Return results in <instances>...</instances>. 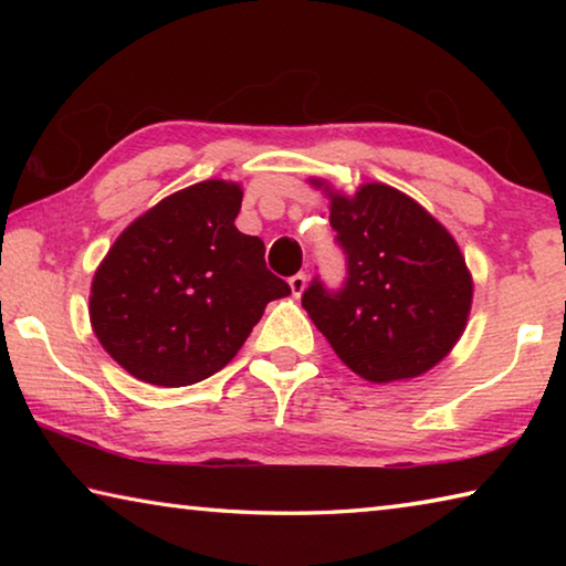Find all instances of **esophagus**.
Wrapping results in <instances>:
<instances>
[{"mask_svg":"<svg viewBox=\"0 0 566 566\" xmlns=\"http://www.w3.org/2000/svg\"><path fill=\"white\" fill-rule=\"evenodd\" d=\"M290 286H292V294L294 296H302V292L306 290V274H294L292 280H290Z\"/></svg>","mask_w":566,"mask_h":566,"instance_id":"obj_1","label":"esophagus"}]
</instances>
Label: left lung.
Listing matches in <instances>:
<instances>
[{
	"instance_id": "8db88e82",
	"label": "left lung",
	"mask_w": 566,
	"mask_h": 566,
	"mask_svg": "<svg viewBox=\"0 0 566 566\" xmlns=\"http://www.w3.org/2000/svg\"><path fill=\"white\" fill-rule=\"evenodd\" d=\"M347 254L344 290L314 280L302 296L337 357L375 385L437 367L467 329L474 282L457 239L405 191L367 181L354 195L312 177Z\"/></svg>"
}]
</instances>
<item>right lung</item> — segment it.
<instances>
[{
    "instance_id": "add662e5",
    "label": "right lung",
    "mask_w": 566,
    "mask_h": 566,
    "mask_svg": "<svg viewBox=\"0 0 566 566\" xmlns=\"http://www.w3.org/2000/svg\"><path fill=\"white\" fill-rule=\"evenodd\" d=\"M242 187L207 179L134 219L99 262L90 322L109 357L147 385L187 387L242 349L264 306L290 284L264 264V242L234 219Z\"/></svg>"
}]
</instances>
